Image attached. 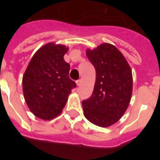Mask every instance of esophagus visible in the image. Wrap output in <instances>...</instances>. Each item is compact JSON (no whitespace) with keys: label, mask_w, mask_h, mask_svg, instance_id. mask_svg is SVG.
I'll return each instance as SVG.
<instances>
[{"label":"esophagus","mask_w":160,"mask_h":160,"mask_svg":"<svg viewBox=\"0 0 160 160\" xmlns=\"http://www.w3.org/2000/svg\"><path fill=\"white\" fill-rule=\"evenodd\" d=\"M81 82H82L81 79H78V80H77V81H76V84H77L78 87H79V86L81 85Z\"/></svg>","instance_id":"1"}]
</instances>
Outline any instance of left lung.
I'll list each match as a JSON object with an SVG mask.
<instances>
[{
	"instance_id": "left-lung-1",
	"label": "left lung",
	"mask_w": 160,
	"mask_h": 160,
	"mask_svg": "<svg viewBox=\"0 0 160 160\" xmlns=\"http://www.w3.org/2000/svg\"><path fill=\"white\" fill-rule=\"evenodd\" d=\"M87 56L96 70L90 98L82 101L85 117L107 128L118 121L128 109L132 94V72L122 53L113 45L103 43L87 49Z\"/></svg>"
}]
</instances>
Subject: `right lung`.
<instances>
[{"label":"right lung","mask_w":160,"mask_h":160,"mask_svg":"<svg viewBox=\"0 0 160 160\" xmlns=\"http://www.w3.org/2000/svg\"><path fill=\"white\" fill-rule=\"evenodd\" d=\"M68 48L46 44L32 56L22 79L25 99L31 112L44 120L59 115L76 83L69 77L70 65L63 58Z\"/></svg>","instance_id":"add662e5"}]
</instances>
